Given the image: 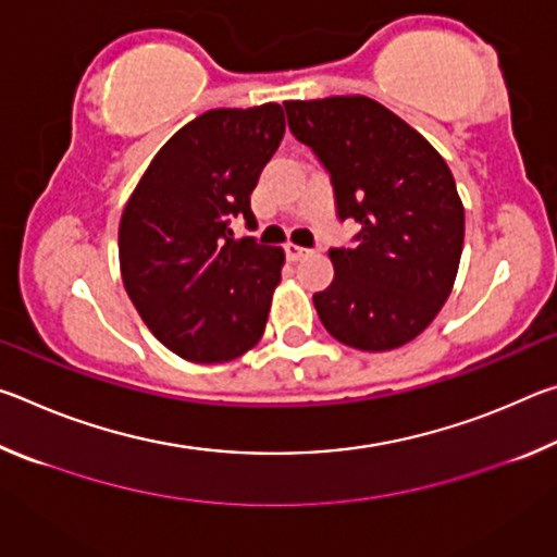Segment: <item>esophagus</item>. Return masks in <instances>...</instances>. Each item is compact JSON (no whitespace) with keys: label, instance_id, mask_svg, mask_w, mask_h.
Instances as JSON below:
<instances>
[{"label":"esophagus","instance_id":"esophagus-1","mask_svg":"<svg viewBox=\"0 0 557 557\" xmlns=\"http://www.w3.org/2000/svg\"><path fill=\"white\" fill-rule=\"evenodd\" d=\"M285 252H287V258L289 260H301V258H307L309 256V252H312V250H307V248H299V245H287V248H285Z\"/></svg>","mask_w":557,"mask_h":557}]
</instances>
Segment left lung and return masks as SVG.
I'll use <instances>...</instances> for the list:
<instances>
[{
  "mask_svg": "<svg viewBox=\"0 0 557 557\" xmlns=\"http://www.w3.org/2000/svg\"><path fill=\"white\" fill-rule=\"evenodd\" d=\"M287 125L326 169L338 221L361 231L332 248L334 282L314 295L336 342L388 351L425 332L455 285L465 209L435 147L363 96L287 100Z\"/></svg>",
  "mask_w": 557,
  "mask_h": 557,
  "instance_id": "1",
  "label": "left lung"
}]
</instances>
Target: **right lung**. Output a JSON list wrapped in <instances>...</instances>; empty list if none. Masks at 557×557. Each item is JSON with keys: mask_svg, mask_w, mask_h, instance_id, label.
Returning a JSON list of instances; mask_svg holds the SVG:
<instances>
[{"mask_svg": "<svg viewBox=\"0 0 557 557\" xmlns=\"http://www.w3.org/2000/svg\"><path fill=\"white\" fill-rule=\"evenodd\" d=\"M277 102L209 110L159 149L120 221V270L132 305L169 351L196 363L243 356L265 332L285 252L252 235L250 194L277 152Z\"/></svg>", "mask_w": 557, "mask_h": 557, "instance_id": "1", "label": "right lung"}]
</instances>
